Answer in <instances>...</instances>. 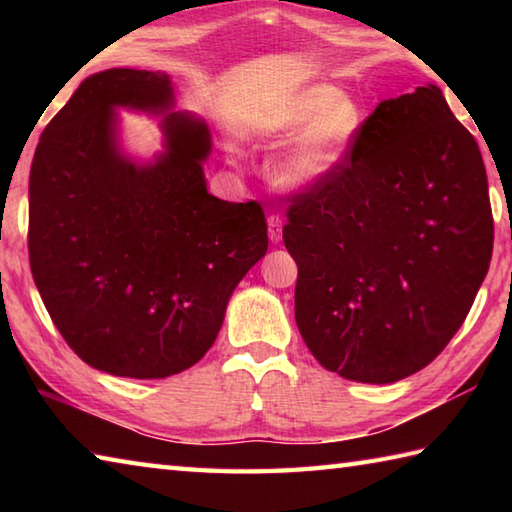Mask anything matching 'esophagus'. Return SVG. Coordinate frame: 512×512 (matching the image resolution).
Here are the masks:
<instances>
[{
	"label": "esophagus",
	"instance_id": "obj_1",
	"mask_svg": "<svg viewBox=\"0 0 512 512\" xmlns=\"http://www.w3.org/2000/svg\"><path fill=\"white\" fill-rule=\"evenodd\" d=\"M281 226H284V222H281V215H275V213L268 215V237L273 244L281 242Z\"/></svg>",
	"mask_w": 512,
	"mask_h": 512
}]
</instances>
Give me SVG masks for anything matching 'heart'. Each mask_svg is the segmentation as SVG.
Returning a JSON list of instances; mask_svg holds the SVG:
<instances>
[{"mask_svg": "<svg viewBox=\"0 0 512 512\" xmlns=\"http://www.w3.org/2000/svg\"><path fill=\"white\" fill-rule=\"evenodd\" d=\"M250 125L273 145L296 138L273 165V180L290 191H308L341 165L363 125V110L352 94L310 83L270 96Z\"/></svg>", "mask_w": 512, "mask_h": 512, "instance_id": "1", "label": "heart"}]
</instances>
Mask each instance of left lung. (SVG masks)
Instances as JSON below:
<instances>
[{
    "instance_id": "left-lung-1",
    "label": "left lung",
    "mask_w": 512,
    "mask_h": 512,
    "mask_svg": "<svg viewBox=\"0 0 512 512\" xmlns=\"http://www.w3.org/2000/svg\"><path fill=\"white\" fill-rule=\"evenodd\" d=\"M288 200L295 319L312 356L372 385L427 367L493 255L480 147L440 88L378 103L332 176Z\"/></svg>"
}]
</instances>
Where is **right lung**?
I'll return each instance as SVG.
<instances>
[{"label":"right lung","mask_w":512,"mask_h":512,"mask_svg":"<svg viewBox=\"0 0 512 512\" xmlns=\"http://www.w3.org/2000/svg\"><path fill=\"white\" fill-rule=\"evenodd\" d=\"M173 105L165 72H96L32 158V277L65 343L112 376L167 378L198 363L268 250L262 206L206 191L211 132ZM121 106L163 116L166 151L151 163L122 154Z\"/></svg>","instance_id":"obj_1"}]
</instances>
